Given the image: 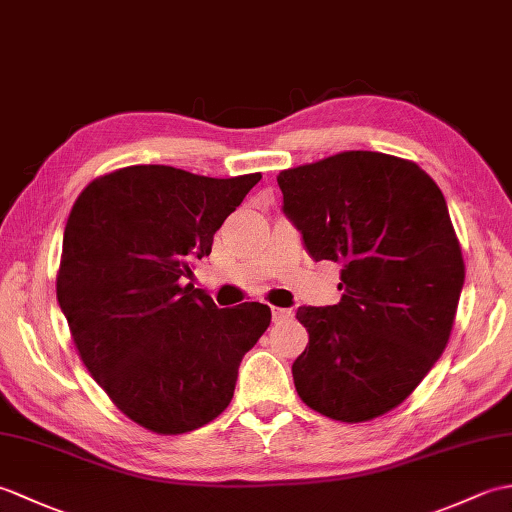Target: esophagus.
Wrapping results in <instances>:
<instances>
[{"label":"esophagus","mask_w":512,"mask_h":512,"mask_svg":"<svg viewBox=\"0 0 512 512\" xmlns=\"http://www.w3.org/2000/svg\"><path fill=\"white\" fill-rule=\"evenodd\" d=\"M270 310H273V321H281V319H290L292 317V310H286V308L273 306Z\"/></svg>","instance_id":"1"}]
</instances>
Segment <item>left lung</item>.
<instances>
[{"instance_id": "8db88e82", "label": "left lung", "mask_w": 512, "mask_h": 512, "mask_svg": "<svg viewBox=\"0 0 512 512\" xmlns=\"http://www.w3.org/2000/svg\"><path fill=\"white\" fill-rule=\"evenodd\" d=\"M314 262H339L336 306H301L299 398L341 422L398 407L449 343L464 259L447 202L416 162L343 151L277 176Z\"/></svg>"}]
</instances>
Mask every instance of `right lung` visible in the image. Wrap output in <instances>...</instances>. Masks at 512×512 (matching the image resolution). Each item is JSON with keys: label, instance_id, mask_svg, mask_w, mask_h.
Segmentation results:
<instances>
[{"label": "right lung", "instance_id": "obj_1", "mask_svg": "<svg viewBox=\"0 0 512 512\" xmlns=\"http://www.w3.org/2000/svg\"><path fill=\"white\" fill-rule=\"evenodd\" d=\"M259 180L134 165L92 180L72 206L59 306L88 372L140 427L178 436L215 420L270 325L264 303L217 308L184 286Z\"/></svg>", "mask_w": 512, "mask_h": 512}]
</instances>
